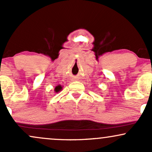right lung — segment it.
Wrapping results in <instances>:
<instances>
[{
    "mask_svg": "<svg viewBox=\"0 0 152 152\" xmlns=\"http://www.w3.org/2000/svg\"><path fill=\"white\" fill-rule=\"evenodd\" d=\"M63 87L61 86V85H58V86H56L55 87V89H54V91H55V93H58V92L61 91L62 90Z\"/></svg>",
    "mask_w": 152,
    "mask_h": 152,
    "instance_id": "1",
    "label": "right lung"
}]
</instances>
